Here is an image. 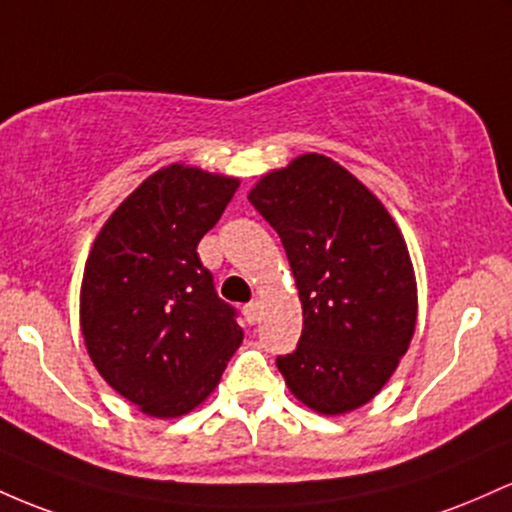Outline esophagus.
I'll use <instances>...</instances> for the list:
<instances>
[{
	"label": "esophagus",
	"mask_w": 512,
	"mask_h": 512,
	"mask_svg": "<svg viewBox=\"0 0 512 512\" xmlns=\"http://www.w3.org/2000/svg\"><path fill=\"white\" fill-rule=\"evenodd\" d=\"M258 314H261V302L254 300V302L244 304V319L249 321V324H256Z\"/></svg>",
	"instance_id": "1"
}]
</instances>
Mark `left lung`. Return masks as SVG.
Returning <instances> with one entry per match:
<instances>
[{
	"label": "left lung",
	"mask_w": 512,
	"mask_h": 512,
	"mask_svg": "<svg viewBox=\"0 0 512 512\" xmlns=\"http://www.w3.org/2000/svg\"><path fill=\"white\" fill-rule=\"evenodd\" d=\"M249 200L278 232L300 290V343L275 360L287 389L324 416L360 409L394 375L416 329L404 234L380 198L324 154L268 171Z\"/></svg>",
	"instance_id": "1"
}]
</instances>
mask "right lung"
Instances as JSON below:
<instances>
[{"label": "right lung", "mask_w": 512, "mask_h": 512, "mask_svg": "<svg viewBox=\"0 0 512 512\" xmlns=\"http://www.w3.org/2000/svg\"><path fill=\"white\" fill-rule=\"evenodd\" d=\"M237 188L234 176L164 166L118 205L86 258V353L147 416L179 418L203 404L241 346L237 312L195 251Z\"/></svg>", "instance_id": "1"}]
</instances>
